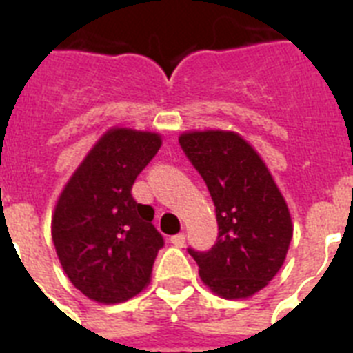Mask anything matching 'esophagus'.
<instances>
[{
	"instance_id": "1",
	"label": "esophagus",
	"mask_w": 353,
	"mask_h": 353,
	"mask_svg": "<svg viewBox=\"0 0 353 353\" xmlns=\"http://www.w3.org/2000/svg\"><path fill=\"white\" fill-rule=\"evenodd\" d=\"M171 244L176 245V248H183V245H185V235H183V233L173 235L171 236Z\"/></svg>"
}]
</instances>
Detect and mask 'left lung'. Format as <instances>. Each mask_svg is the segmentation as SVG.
Segmentation results:
<instances>
[{"label":"left lung","mask_w":353,"mask_h":353,"mask_svg":"<svg viewBox=\"0 0 353 353\" xmlns=\"http://www.w3.org/2000/svg\"><path fill=\"white\" fill-rule=\"evenodd\" d=\"M208 187L219 235L210 251L189 249L199 277L224 299H248L272 281L293 236L288 205L269 168L242 136L192 130L179 138Z\"/></svg>","instance_id":"left-lung-1"}]
</instances>
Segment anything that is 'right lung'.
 <instances>
[{
	"label": "right lung",
	"instance_id": "1",
	"mask_svg": "<svg viewBox=\"0 0 353 353\" xmlns=\"http://www.w3.org/2000/svg\"><path fill=\"white\" fill-rule=\"evenodd\" d=\"M162 145L159 134L109 129L93 145L61 191L51 233L70 283L101 304H118L150 283L164 239L154 208L130 191Z\"/></svg>",
	"mask_w": 353,
	"mask_h": 353
}]
</instances>
